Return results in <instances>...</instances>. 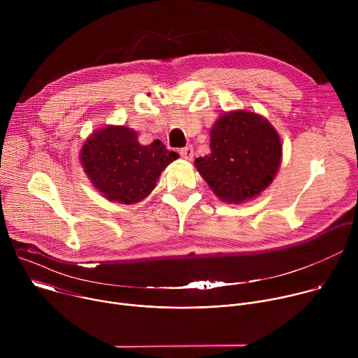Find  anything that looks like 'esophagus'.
<instances>
[{
	"instance_id": "esophagus-1",
	"label": "esophagus",
	"mask_w": 358,
	"mask_h": 358,
	"mask_svg": "<svg viewBox=\"0 0 358 358\" xmlns=\"http://www.w3.org/2000/svg\"><path fill=\"white\" fill-rule=\"evenodd\" d=\"M180 156H181L184 160L191 162L192 157H194V148H192V145H187V147H184V148H180Z\"/></svg>"
}]
</instances>
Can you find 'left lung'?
Wrapping results in <instances>:
<instances>
[{"mask_svg":"<svg viewBox=\"0 0 358 358\" xmlns=\"http://www.w3.org/2000/svg\"><path fill=\"white\" fill-rule=\"evenodd\" d=\"M210 134L211 152L195 159V167L220 199L241 203L272 184L282 160V143L265 117L234 110L220 116Z\"/></svg>","mask_w":358,"mask_h":358,"instance_id":"left-lung-1","label":"left lung"}]
</instances>
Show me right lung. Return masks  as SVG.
Returning a JSON list of instances; mask_svg holds the SVG:
<instances>
[{
	"mask_svg": "<svg viewBox=\"0 0 358 358\" xmlns=\"http://www.w3.org/2000/svg\"><path fill=\"white\" fill-rule=\"evenodd\" d=\"M178 159L160 140L138 143L137 133L126 126L96 130L83 144L80 162L93 187L108 199L136 203L156 187L162 171Z\"/></svg>",
	"mask_w": 358,
	"mask_h": 358,
	"instance_id": "add662e5",
	"label": "right lung"
}]
</instances>
